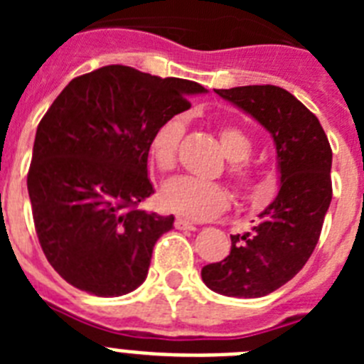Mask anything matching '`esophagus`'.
Segmentation results:
<instances>
[{"label":"esophagus","mask_w":364,"mask_h":364,"mask_svg":"<svg viewBox=\"0 0 364 364\" xmlns=\"http://www.w3.org/2000/svg\"><path fill=\"white\" fill-rule=\"evenodd\" d=\"M175 228H176V230H188V231H195V230H197V226H195L193 222L186 220V218H176V220H175Z\"/></svg>","instance_id":"1"}]
</instances>
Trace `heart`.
Returning <instances> with one entry per match:
<instances>
[{
	"instance_id": "b5f03b06",
	"label": "heart",
	"mask_w": 364,
	"mask_h": 364,
	"mask_svg": "<svg viewBox=\"0 0 364 364\" xmlns=\"http://www.w3.org/2000/svg\"><path fill=\"white\" fill-rule=\"evenodd\" d=\"M184 131L186 124L180 117L169 118L154 131L149 142V162L156 171L169 173L175 169L176 151ZM218 140L222 153L230 160L228 175L231 182L237 189H247L255 175L252 166L246 162L253 149L252 138L237 125H222L218 129ZM160 202L167 211L188 220H208L226 208L228 193L215 182L180 176L164 186Z\"/></svg>"
}]
</instances>
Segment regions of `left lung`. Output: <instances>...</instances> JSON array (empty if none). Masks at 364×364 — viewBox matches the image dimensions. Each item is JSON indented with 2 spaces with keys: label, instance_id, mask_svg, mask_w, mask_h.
Returning a JSON list of instances; mask_svg holds the SVG:
<instances>
[{
  "label": "left lung",
  "instance_id": "left-lung-1",
  "mask_svg": "<svg viewBox=\"0 0 364 364\" xmlns=\"http://www.w3.org/2000/svg\"><path fill=\"white\" fill-rule=\"evenodd\" d=\"M215 92L272 134L281 188L252 231L231 235L230 255L202 268V281L228 297H264L294 279L317 246L332 202V147L317 117L282 87Z\"/></svg>",
  "mask_w": 364,
  "mask_h": 364
}]
</instances>
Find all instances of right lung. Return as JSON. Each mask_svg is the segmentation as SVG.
<instances>
[{"label":"right lung","mask_w":364,"mask_h":364,"mask_svg":"<svg viewBox=\"0 0 364 364\" xmlns=\"http://www.w3.org/2000/svg\"><path fill=\"white\" fill-rule=\"evenodd\" d=\"M208 92L200 83L107 65L70 80L36 131L27 176L41 250L69 284L120 297L147 277L175 217L136 210L154 189L149 142L166 120Z\"/></svg>","instance_id":"add662e5"}]
</instances>
